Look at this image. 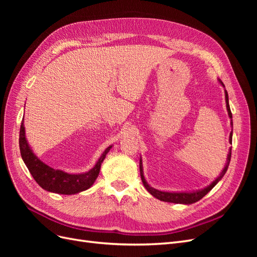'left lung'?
<instances>
[{"label":"left lung","mask_w":257,"mask_h":257,"mask_svg":"<svg viewBox=\"0 0 257 257\" xmlns=\"http://www.w3.org/2000/svg\"><path fill=\"white\" fill-rule=\"evenodd\" d=\"M219 83L224 88V92H225V102H226V109L228 112V116L230 119V126L232 127V114L230 111L229 108V104H228V94L227 91L225 90V85L224 83L219 79L217 80ZM232 141V130L229 134V143H231ZM230 157H231V148H229L228 150V154H227V159H226V164H225L223 170L221 172L220 176L217 177L215 180H213L209 185H207L206 188L200 189V190H195V191H189V192H168V191H161L158 189H154L152 186L147 182L146 178L144 176V166H143V161H142V157H141V161H139V169H141V177H142V181L145 185L146 190L149 192L151 195L155 198H158L162 201H166V203H174V204H182V205H191L196 203V201L200 200L203 198L206 194H208L210 191H211L214 186L217 184L221 179L224 177V175L226 174L227 169H228V165L230 162Z\"/></svg>","instance_id":"8db88e82"}]
</instances>
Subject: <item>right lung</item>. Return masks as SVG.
Returning a JSON list of instances; mask_svg holds the SVG:
<instances>
[{"label": "right lung", "instance_id": "add662e5", "mask_svg": "<svg viewBox=\"0 0 257 257\" xmlns=\"http://www.w3.org/2000/svg\"><path fill=\"white\" fill-rule=\"evenodd\" d=\"M19 147L23 162H25L29 172L41 188L51 193L74 195V194L88 190L95 182L102 163L105 160L107 153L110 151L112 145L107 147L104 152L100 154L94 166L88 172L80 174H71L64 172V170L52 168L38 159L28 143V139L26 137L25 121L23 120L20 126Z\"/></svg>", "mask_w": 257, "mask_h": 257}]
</instances>
